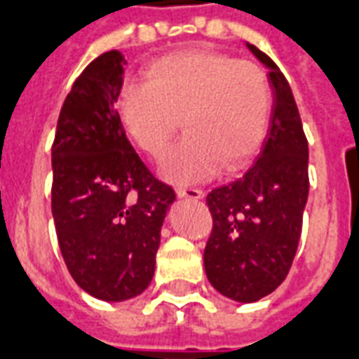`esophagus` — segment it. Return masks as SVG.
Returning a JSON list of instances; mask_svg holds the SVG:
<instances>
[{
    "label": "esophagus",
    "instance_id": "obj_1",
    "mask_svg": "<svg viewBox=\"0 0 359 359\" xmlns=\"http://www.w3.org/2000/svg\"><path fill=\"white\" fill-rule=\"evenodd\" d=\"M177 197L180 199H203L205 197V191L203 189H197V187H177Z\"/></svg>",
    "mask_w": 359,
    "mask_h": 359
}]
</instances>
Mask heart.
Wrapping results in <instances>:
<instances>
[{
  "label": "heart",
  "mask_w": 359,
  "mask_h": 359,
  "mask_svg": "<svg viewBox=\"0 0 359 359\" xmlns=\"http://www.w3.org/2000/svg\"><path fill=\"white\" fill-rule=\"evenodd\" d=\"M273 110L269 77L257 63L228 53L187 50L151 65L147 81H127L119 119L149 156L164 154L184 118L185 137L160 164L170 184H199L238 170L263 143Z\"/></svg>",
  "instance_id": "b5f03b06"
}]
</instances>
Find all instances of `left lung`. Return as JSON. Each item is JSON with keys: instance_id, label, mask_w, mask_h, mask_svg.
I'll return each mask as SVG.
<instances>
[{"instance_id": "8db88e82", "label": "left lung", "mask_w": 359, "mask_h": 359, "mask_svg": "<svg viewBox=\"0 0 359 359\" xmlns=\"http://www.w3.org/2000/svg\"><path fill=\"white\" fill-rule=\"evenodd\" d=\"M248 48L269 69L273 114L253 166L207 195L212 232L205 248L208 282L241 304L269 296L284 282L309 193V151L292 88L266 53Z\"/></svg>"}]
</instances>
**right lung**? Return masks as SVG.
I'll return each instance as SVG.
<instances>
[{"instance_id": "right-lung-1", "label": "right lung", "mask_w": 359, "mask_h": 359, "mask_svg": "<svg viewBox=\"0 0 359 359\" xmlns=\"http://www.w3.org/2000/svg\"><path fill=\"white\" fill-rule=\"evenodd\" d=\"M126 60L98 55L73 83L52 144V215L63 261L86 294L126 302L149 288L175 193L127 139L116 110Z\"/></svg>"}]
</instances>
